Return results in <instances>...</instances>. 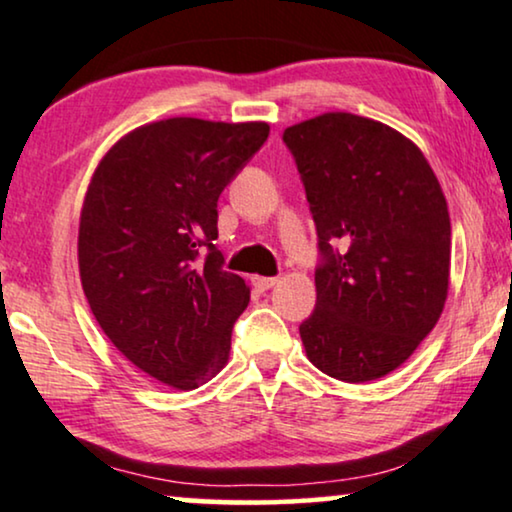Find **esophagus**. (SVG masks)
I'll return each instance as SVG.
<instances>
[{"mask_svg":"<svg viewBox=\"0 0 512 512\" xmlns=\"http://www.w3.org/2000/svg\"><path fill=\"white\" fill-rule=\"evenodd\" d=\"M251 284H254L256 291H268L277 284V277H251Z\"/></svg>","mask_w":512,"mask_h":512,"instance_id":"esophagus-1","label":"esophagus"}]
</instances>
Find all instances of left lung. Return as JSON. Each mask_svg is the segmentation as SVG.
I'll list each match as a JSON object with an SVG mask.
<instances>
[{
	"label": "left lung",
	"mask_w": 512,
	"mask_h": 512,
	"mask_svg": "<svg viewBox=\"0 0 512 512\" xmlns=\"http://www.w3.org/2000/svg\"><path fill=\"white\" fill-rule=\"evenodd\" d=\"M317 228L315 313L301 331L317 369L374 381L407 362L449 289L447 199L409 138L374 119L324 112L284 129Z\"/></svg>",
	"instance_id": "1"
}]
</instances>
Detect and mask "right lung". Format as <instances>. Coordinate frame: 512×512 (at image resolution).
I'll use <instances>...</instances> for the list:
<instances>
[{
  "mask_svg": "<svg viewBox=\"0 0 512 512\" xmlns=\"http://www.w3.org/2000/svg\"><path fill=\"white\" fill-rule=\"evenodd\" d=\"M268 134L195 117L138 126L86 190L77 256L91 313L126 360L176 390L228 362L249 287L223 270L216 207Z\"/></svg>",
  "mask_w": 512,
  "mask_h": 512,
  "instance_id": "right-lung-1",
  "label": "right lung"
}]
</instances>
